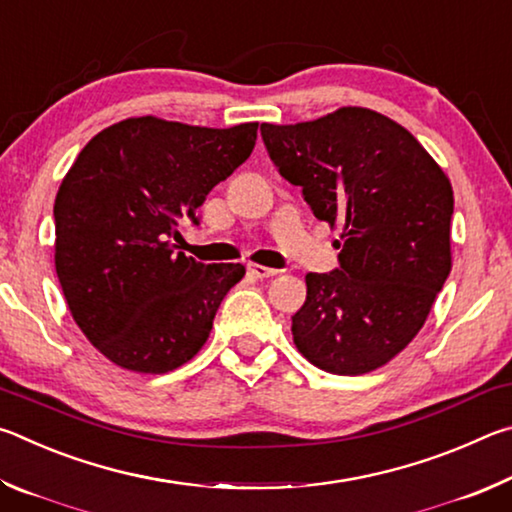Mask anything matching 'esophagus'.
<instances>
[{
    "label": "esophagus",
    "mask_w": 512,
    "mask_h": 512,
    "mask_svg": "<svg viewBox=\"0 0 512 512\" xmlns=\"http://www.w3.org/2000/svg\"><path fill=\"white\" fill-rule=\"evenodd\" d=\"M248 273L257 277V280H266V277L277 275L275 268H268V266H262V264H248Z\"/></svg>",
    "instance_id": "obj_1"
}]
</instances>
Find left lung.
Listing matches in <instances>:
<instances>
[{
	"mask_svg": "<svg viewBox=\"0 0 512 512\" xmlns=\"http://www.w3.org/2000/svg\"><path fill=\"white\" fill-rule=\"evenodd\" d=\"M262 137L316 219L343 230L341 266L305 277L293 343L332 375L381 368L415 339L452 271V183L404 126L368 108L262 124Z\"/></svg>",
	"mask_w": 512,
	"mask_h": 512,
	"instance_id": "obj_1",
	"label": "left lung"
}]
</instances>
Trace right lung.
<instances>
[{
	"label": "right lung",
	"instance_id": "add662e5",
	"mask_svg": "<svg viewBox=\"0 0 512 512\" xmlns=\"http://www.w3.org/2000/svg\"><path fill=\"white\" fill-rule=\"evenodd\" d=\"M257 121L232 128L131 117L85 144L54 203L56 273L103 357L133 372L176 370L203 348L241 264L176 253L178 219L255 149Z\"/></svg>",
	"mask_w": 512,
	"mask_h": 512
}]
</instances>
